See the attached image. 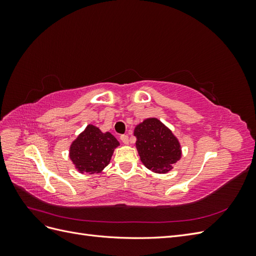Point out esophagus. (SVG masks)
Listing matches in <instances>:
<instances>
[{
	"instance_id": "34e87169",
	"label": "esophagus",
	"mask_w": 256,
	"mask_h": 256,
	"mask_svg": "<svg viewBox=\"0 0 256 256\" xmlns=\"http://www.w3.org/2000/svg\"><path fill=\"white\" fill-rule=\"evenodd\" d=\"M120 140L124 144H128L129 143V136L127 134H122L120 136Z\"/></svg>"
}]
</instances>
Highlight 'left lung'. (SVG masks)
I'll list each match as a JSON object with an SVG mask.
<instances>
[{
    "mask_svg": "<svg viewBox=\"0 0 256 256\" xmlns=\"http://www.w3.org/2000/svg\"><path fill=\"white\" fill-rule=\"evenodd\" d=\"M136 150L144 166L156 173H166L180 159V145L157 118L145 120L134 129Z\"/></svg>",
    "mask_w": 256,
    "mask_h": 256,
    "instance_id": "8db88e82",
    "label": "left lung"
}]
</instances>
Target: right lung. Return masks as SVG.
<instances>
[{
	"label": "right lung",
	"instance_id": "right-lung-1",
	"mask_svg": "<svg viewBox=\"0 0 256 256\" xmlns=\"http://www.w3.org/2000/svg\"><path fill=\"white\" fill-rule=\"evenodd\" d=\"M120 143L110 134L88 125L70 146V159L81 173L102 172L111 160L114 148Z\"/></svg>",
	"mask_w": 256,
	"mask_h": 256
}]
</instances>
